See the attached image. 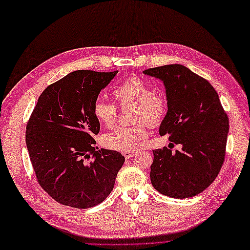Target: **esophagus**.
Wrapping results in <instances>:
<instances>
[{"mask_svg":"<svg viewBox=\"0 0 250 250\" xmlns=\"http://www.w3.org/2000/svg\"><path fill=\"white\" fill-rule=\"evenodd\" d=\"M123 155L125 159H130L136 155V152L135 151H124Z\"/></svg>","mask_w":250,"mask_h":250,"instance_id":"1","label":"esophagus"}]
</instances>
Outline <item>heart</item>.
I'll return each mask as SVG.
<instances>
[{"mask_svg":"<svg viewBox=\"0 0 250 250\" xmlns=\"http://www.w3.org/2000/svg\"><path fill=\"white\" fill-rule=\"evenodd\" d=\"M120 108L134 107L130 126H119L104 136L103 142L108 148L119 151H133L146 143L150 125L157 126L167 114V100L163 94L152 91L151 86L138 77L128 78L118 85L113 91ZM94 117L104 126L111 127L116 123L118 108L116 104L98 101L93 106Z\"/></svg>","mask_w":250,"mask_h":250,"instance_id":"heart-1","label":"heart"}]
</instances>
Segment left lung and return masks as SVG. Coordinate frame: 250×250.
<instances>
[{"instance_id": "1", "label": "left lung", "mask_w": 250, "mask_h": 250, "mask_svg": "<svg viewBox=\"0 0 250 250\" xmlns=\"http://www.w3.org/2000/svg\"><path fill=\"white\" fill-rule=\"evenodd\" d=\"M143 72L162 80L166 88L168 112L160 134L168 135L172 146L182 144L175 152L166 146L154 150L152 187L173 198L195 196L213 183L224 162L227 112L210 82L186 66L170 64Z\"/></svg>"}]
</instances>
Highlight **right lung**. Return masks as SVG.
I'll return each instance as SVG.
<instances>
[{
	"mask_svg": "<svg viewBox=\"0 0 250 250\" xmlns=\"http://www.w3.org/2000/svg\"><path fill=\"white\" fill-rule=\"evenodd\" d=\"M115 71L76 70L47 86L27 123L26 143L38 184L57 203L101 204L113 190L125 157L95 146L93 106Z\"/></svg>",
	"mask_w": 250,
	"mask_h": 250,
	"instance_id": "right-lung-1",
	"label": "right lung"
}]
</instances>
